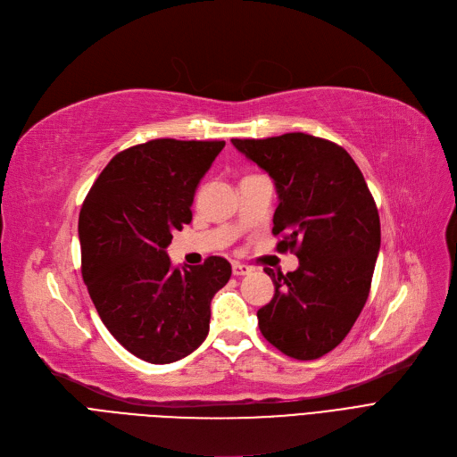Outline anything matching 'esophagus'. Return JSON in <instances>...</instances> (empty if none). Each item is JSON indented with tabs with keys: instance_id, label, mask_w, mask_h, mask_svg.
Listing matches in <instances>:
<instances>
[{
	"instance_id": "34e87169",
	"label": "esophagus",
	"mask_w": 457,
	"mask_h": 457,
	"mask_svg": "<svg viewBox=\"0 0 457 457\" xmlns=\"http://www.w3.org/2000/svg\"><path fill=\"white\" fill-rule=\"evenodd\" d=\"M231 272H233V276H246L252 272V269L246 265H241V262H233Z\"/></svg>"
}]
</instances>
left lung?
Segmentation results:
<instances>
[{
  "label": "left lung",
  "mask_w": 457,
  "mask_h": 457,
  "mask_svg": "<svg viewBox=\"0 0 457 457\" xmlns=\"http://www.w3.org/2000/svg\"><path fill=\"white\" fill-rule=\"evenodd\" d=\"M274 179L278 252L296 253L295 272H265L274 298L257 311L259 329L285 355L319 359L352 329L370 293L379 214L359 166L339 144L305 133L231 138Z\"/></svg>",
  "instance_id": "8db88e82"
}]
</instances>
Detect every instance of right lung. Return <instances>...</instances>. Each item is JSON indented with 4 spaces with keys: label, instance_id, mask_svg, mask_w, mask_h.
Returning a JSON list of instances; mask_svg holds the SVG:
<instances>
[{
    "label": "right lung",
    "instance_id": "right-lung-1",
    "mask_svg": "<svg viewBox=\"0 0 457 457\" xmlns=\"http://www.w3.org/2000/svg\"><path fill=\"white\" fill-rule=\"evenodd\" d=\"M224 140L155 138L116 154L79 212L81 272L112 337L154 365L174 363L207 337L211 300L229 281L224 257L174 269L172 233L192 220L200 179Z\"/></svg>",
    "mask_w": 457,
    "mask_h": 457
}]
</instances>
